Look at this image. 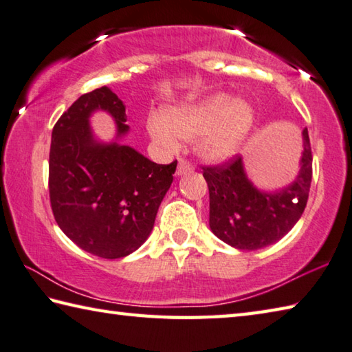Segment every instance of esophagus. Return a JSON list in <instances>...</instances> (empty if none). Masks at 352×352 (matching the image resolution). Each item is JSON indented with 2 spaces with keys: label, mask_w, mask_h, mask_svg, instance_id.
Wrapping results in <instances>:
<instances>
[{
  "label": "esophagus",
  "mask_w": 352,
  "mask_h": 352,
  "mask_svg": "<svg viewBox=\"0 0 352 352\" xmlns=\"http://www.w3.org/2000/svg\"><path fill=\"white\" fill-rule=\"evenodd\" d=\"M190 171H193V165L190 164V160L179 157V160H177V170H176L177 175H186V173H190Z\"/></svg>",
  "instance_id": "34e87169"
}]
</instances>
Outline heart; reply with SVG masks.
<instances>
[{
	"label": "heart",
	"mask_w": 352,
	"mask_h": 352,
	"mask_svg": "<svg viewBox=\"0 0 352 352\" xmlns=\"http://www.w3.org/2000/svg\"><path fill=\"white\" fill-rule=\"evenodd\" d=\"M254 123L248 103L218 94L192 103L166 107L151 116L148 129L153 139L176 148L177 139H198V153L210 162H223L238 151Z\"/></svg>",
	"instance_id": "obj_1"
}]
</instances>
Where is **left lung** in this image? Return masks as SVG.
Segmentation results:
<instances>
[{
    "label": "left lung",
    "mask_w": 352,
    "mask_h": 352,
    "mask_svg": "<svg viewBox=\"0 0 352 352\" xmlns=\"http://www.w3.org/2000/svg\"><path fill=\"white\" fill-rule=\"evenodd\" d=\"M301 170L292 186L276 195L258 192L245 177L235 154L217 165H202L210 196V229L219 239L241 250L274 244L297 224L305 212L312 181V150L303 131Z\"/></svg>",
    "instance_id": "1"
}]
</instances>
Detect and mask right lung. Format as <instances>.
Listing matches in <instances>:
<instances>
[{"label":"right lung","mask_w":352,"mask_h":352,"mask_svg":"<svg viewBox=\"0 0 352 352\" xmlns=\"http://www.w3.org/2000/svg\"><path fill=\"white\" fill-rule=\"evenodd\" d=\"M94 109L108 111L120 135L128 131L125 104L107 86L80 96L52 129L49 199L72 243L116 260L133 254L151 233L177 160L154 164L131 146L96 144L88 125Z\"/></svg>","instance_id":"add662e5"}]
</instances>
